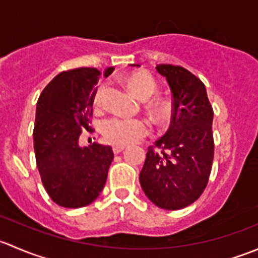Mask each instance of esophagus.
Wrapping results in <instances>:
<instances>
[{"instance_id":"1","label":"esophagus","mask_w":258,"mask_h":258,"mask_svg":"<svg viewBox=\"0 0 258 258\" xmlns=\"http://www.w3.org/2000/svg\"><path fill=\"white\" fill-rule=\"evenodd\" d=\"M124 148H126V146H113V153L114 155H117V153H121Z\"/></svg>"}]
</instances>
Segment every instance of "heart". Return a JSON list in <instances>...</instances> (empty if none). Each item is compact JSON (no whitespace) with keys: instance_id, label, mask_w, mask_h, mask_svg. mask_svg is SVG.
I'll return each instance as SVG.
<instances>
[{"instance_id":"obj_1","label":"heart","mask_w":258,"mask_h":258,"mask_svg":"<svg viewBox=\"0 0 258 258\" xmlns=\"http://www.w3.org/2000/svg\"><path fill=\"white\" fill-rule=\"evenodd\" d=\"M127 86L130 91L140 100H147L155 93L157 85L156 81L146 71H136L127 75ZM103 86H100L95 92L93 103L100 106L102 101ZM152 112L157 118L163 119L171 113L172 106L167 100H155L151 103ZM150 132V123L142 118H126V117H111L103 122L102 134L110 144L117 146L130 145L144 137Z\"/></svg>"}]
</instances>
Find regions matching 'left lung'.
I'll return each mask as SVG.
<instances>
[{
    "label": "left lung",
    "instance_id": "obj_1",
    "mask_svg": "<svg viewBox=\"0 0 258 258\" xmlns=\"http://www.w3.org/2000/svg\"><path fill=\"white\" fill-rule=\"evenodd\" d=\"M140 66V64H136ZM170 86L172 118L168 131L148 147L140 183L160 209L181 210L194 204L209 182L213 161V111L202 81L181 66L158 64Z\"/></svg>",
    "mask_w": 258,
    "mask_h": 258
}]
</instances>
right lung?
Instances as JSON below:
<instances>
[{"label":"right lung","mask_w":258,"mask_h":258,"mask_svg":"<svg viewBox=\"0 0 258 258\" xmlns=\"http://www.w3.org/2000/svg\"><path fill=\"white\" fill-rule=\"evenodd\" d=\"M112 71L107 67L103 76ZM101 75L91 67L61 72L37 101L33 148L38 172L52 201L66 209L85 207L100 196L113 160L111 146H80Z\"/></svg>","instance_id":"obj_1"}]
</instances>
